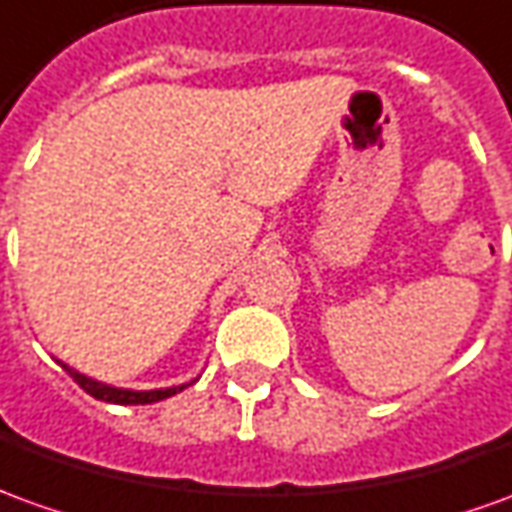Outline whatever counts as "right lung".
I'll return each mask as SVG.
<instances>
[{
    "label": "right lung",
    "mask_w": 512,
    "mask_h": 512,
    "mask_svg": "<svg viewBox=\"0 0 512 512\" xmlns=\"http://www.w3.org/2000/svg\"><path fill=\"white\" fill-rule=\"evenodd\" d=\"M58 365H61V368L66 370L69 376H72L74 382L86 390L88 396H94L97 401H108V404H155V401H164V398L175 396V393L186 390L189 384L197 382V379H192V382L172 384V387H155V390H130V387H114V384L97 382V379H91V376H86V373L69 368V365H66V362H61V359H58Z\"/></svg>",
    "instance_id": "add662e5"
}]
</instances>
